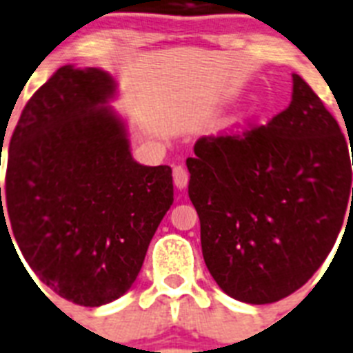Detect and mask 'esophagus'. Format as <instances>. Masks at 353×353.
Masks as SVG:
<instances>
[{
	"label": "esophagus",
	"mask_w": 353,
	"mask_h": 353,
	"mask_svg": "<svg viewBox=\"0 0 353 353\" xmlns=\"http://www.w3.org/2000/svg\"><path fill=\"white\" fill-rule=\"evenodd\" d=\"M174 185H176L179 190L188 185V170H186L183 165H176V167H174Z\"/></svg>",
	"instance_id": "esophagus-1"
}]
</instances>
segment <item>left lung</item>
Instances as JSON below:
<instances>
[{
	"instance_id": "left-lung-1",
	"label": "left lung",
	"mask_w": 353,
	"mask_h": 353,
	"mask_svg": "<svg viewBox=\"0 0 353 353\" xmlns=\"http://www.w3.org/2000/svg\"><path fill=\"white\" fill-rule=\"evenodd\" d=\"M194 152L188 195L222 291L263 305L309 282L353 203L348 143L312 88L292 75L289 108L265 125L203 136Z\"/></svg>"
}]
</instances>
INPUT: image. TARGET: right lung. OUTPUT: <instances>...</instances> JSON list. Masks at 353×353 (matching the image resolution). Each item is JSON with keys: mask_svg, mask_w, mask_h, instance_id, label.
Instances as JSON below:
<instances>
[{"mask_svg": "<svg viewBox=\"0 0 353 353\" xmlns=\"http://www.w3.org/2000/svg\"><path fill=\"white\" fill-rule=\"evenodd\" d=\"M112 93L105 71L59 68L21 112L3 201L0 188V233L11 232L43 285L84 307L131 289L174 203L172 168L132 159L103 105Z\"/></svg>", "mask_w": 353, "mask_h": 353, "instance_id": "right-lung-1", "label": "right lung"}]
</instances>
